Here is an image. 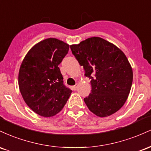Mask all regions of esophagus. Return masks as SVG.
I'll return each instance as SVG.
<instances>
[{
    "label": "esophagus",
    "instance_id": "34e87169",
    "mask_svg": "<svg viewBox=\"0 0 151 151\" xmlns=\"http://www.w3.org/2000/svg\"><path fill=\"white\" fill-rule=\"evenodd\" d=\"M78 86H79V84H76L75 85L73 86V89L74 90V91H76V90H77V89L78 88Z\"/></svg>",
    "mask_w": 151,
    "mask_h": 151
}]
</instances>
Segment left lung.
Masks as SVG:
<instances>
[{
	"mask_svg": "<svg viewBox=\"0 0 151 151\" xmlns=\"http://www.w3.org/2000/svg\"><path fill=\"white\" fill-rule=\"evenodd\" d=\"M84 75L91 79V92L84 99L90 111L106 117L124 106L131 91L133 70L118 47L101 37H92L70 45Z\"/></svg>",
	"mask_w": 151,
	"mask_h": 151,
	"instance_id": "left-lung-1",
	"label": "left lung"
}]
</instances>
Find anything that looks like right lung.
<instances>
[{"mask_svg": "<svg viewBox=\"0 0 151 151\" xmlns=\"http://www.w3.org/2000/svg\"><path fill=\"white\" fill-rule=\"evenodd\" d=\"M69 48L63 41L47 38L35 45L22 60L18 74L19 89L26 104L38 115H56L72 92L64 85L58 67Z\"/></svg>", "mask_w": 151, "mask_h": 151, "instance_id": "obj_1", "label": "right lung"}]
</instances>
